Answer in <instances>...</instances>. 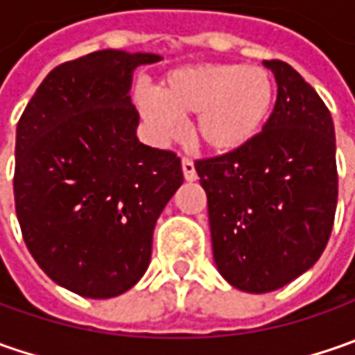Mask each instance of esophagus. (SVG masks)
I'll return each mask as SVG.
<instances>
[{"label": "esophagus", "mask_w": 355, "mask_h": 355, "mask_svg": "<svg viewBox=\"0 0 355 355\" xmlns=\"http://www.w3.org/2000/svg\"><path fill=\"white\" fill-rule=\"evenodd\" d=\"M182 170H184V178L187 182H196L198 180V171H196V166L189 157H184L182 159Z\"/></svg>", "instance_id": "obj_1"}]
</instances>
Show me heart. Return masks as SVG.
I'll use <instances>...</instances> for the list:
<instances>
[{
	"label": "heart",
	"instance_id": "b5f03b06",
	"mask_svg": "<svg viewBox=\"0 0 355 355\" xmlns=\"http://www.w3.org/2000/svg\"><path fill=\"white\" fill-rule=\"evenodd\" d=\"M136 104L162 140L180 134V118L191 116V138L205 150L227 154L263 126L272 104V80L261 67L203 62L166 75L159 94L136 89Z\"/></svg>",
	"mask_w": 355,
	"mask_h": 355
}]
</instances>
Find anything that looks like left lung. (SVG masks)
Segmentation results:
<instances>
[{
	"mask_svg": "<svg viewBox=\"0 0 355 355\" xmlns=\"http://www.w3.org/2000/svg\"><path fill=\"white\" fill-rule=\"evenodd\" d=\"M265 67L279 90L263 130L233 152L196 162L215 265L252 294L282 288L320 259L338 203L330 110L288 62Z\"/></svg>",
	"mask_w": 355,
	"mask_h": 355,
	"instance_id": "obj_1",
	"label": "left lung"
}]
</instances>
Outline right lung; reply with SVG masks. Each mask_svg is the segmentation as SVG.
<instances>
[{"mask_svg": "<svg viewBox=\"0 0 355 355\" xmlns=\"http://www.w3.org/2000/svg\"><path fill=\"white\" fill-rule=\"evenodd\" d=\"M162 59L104 49L55 67L15 138V211L49 279L87 298H112L142 279L159 213L184 184L170 150L144 146L132 73Z\"/></svg>", "mask_w": 355, "mask_h": 355, "instance_id": "add662e5", "label": "right lung"}]
</instances>
